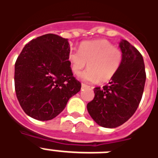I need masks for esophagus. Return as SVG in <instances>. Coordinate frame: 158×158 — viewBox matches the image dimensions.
<instances>
[{"label":"esophagus","instance_id":"obj_1","mask_svg":"<svg viewBox=\"0 0 158 158\" xmlns=\"http://www.w3.org/2000/svg\"><path fill=\"white\" fill-rule=\"evenodd\" d=\"M81 86L82 88H90V86H89V85H87V84H82Z\"/></svg>","mask_w":158,"mask_h":158}]
</instances>
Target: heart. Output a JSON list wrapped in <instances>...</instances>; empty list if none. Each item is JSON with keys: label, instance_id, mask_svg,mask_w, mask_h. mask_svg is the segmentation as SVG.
I'll return each instance as SVG.
<instances>
[{"label": "heart", "instance_id": "obj_1", "mask_svg": "<svg viewBox=\"0 0 158 158\" xmlns=\"http://www.w3.org/2000/svg\"><path fill=\"white\" fill-rule=\"evenodd\" d=\"M72 72L78 74L87 65L89 69L81 74L84 81L102 83L110 81L117 73L122 61V52L105 39L82 43L79 51L69 55Z\"/></svg>", "mask_w": 158, "mask_h": 158}]
</instances>
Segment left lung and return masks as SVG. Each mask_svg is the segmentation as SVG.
Segmentation results:
<instances>
[{"mask_svg":"<svg viewBox=\"0 0 158 158\" xmlns=\"http://www.w3.org/2000/svg\"><path fill=\"white\" fill-rule=\"evenodd\" d=\"M122 61L109 84L94 89V100L87 105L95 122L115 128L126 122L137 110L144 89L146 73L142 55L128 41L120 43Z\"/></svg>","mask_w":158,"mask_h":158,"instance_id":"obj_1","label":"left lung"}]
</instances>
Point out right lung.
Returning a JSON list of instances; mask_svg holds the SVG:
<instances>
[{
	"mask_svg": "<svg viewBox=\"0 0 158 158\" xmlns=\"http://www.w3.org/2000/svg\"><path fill=\"white\" fill-rule=\"evenodd\" d=\"M67 38L48 33L24 46L15 64V88L23 111L49 120L64 110L81 84L72 73Z\"/></svg>",
	"mask_w": 158,
	"mask_h": 158,
	"instance_id": "right-lung-1",
	"label": "right lung"
}]
</instances>
